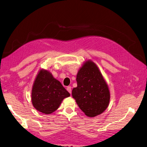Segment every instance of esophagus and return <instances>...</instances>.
Here are the masks:
<instances>
[{"label": "esophagus", "mask_w": 147, "mask_h": 147, "mask_svg": "<svg viewBox=\"0 0 147 147\" xmlns=\"http://www.w3.org/2000/svg\"><path fill=\"white\" fill-rule=\"evenodd\" d=\"M67 91L70 93V94H71V92H72V91H71V86L67 87Z\"/></svg>", "instance_id": "1"}]
</instances>
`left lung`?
Wrapping results in <instances>:
<instances>
[{
    "label": "left lung",
    "instance_id": "left-lung-1",
    "mask_svg": "<svg viewBox=\"0 0 147 147\" xmlns=\"http://www.w3.org/2000/svg\"><path fill=\"white\" fill-rule=\"evenodd\" d=\"M77 86L72 95L79 108L89 117L103 113L108 107L110 99L109 88L98 67L88 59L77 74Z\"/></svg>",
    "mask_w": 147,
    "mask_h": 147
}]
</instances>
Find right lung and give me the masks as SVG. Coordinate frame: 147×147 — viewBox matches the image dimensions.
<instances>
[{
	"instance_id": "obj_1",
	"label": "right lung",
	"mask_w": 147,
	"mask_h": 147,
	"mask_svg": "<svg viewBox=\"0 0 147 147\" xmlns=\"http://www.w3.org/2000/svg\"><path fill=\"white\" fill-rule=\"evenodd\" d=\"M69 92L49 70L41 69L33 83L31 100L34 107L40 112L49 115L59 107Z\"/></svg>"
}]
</instances>
